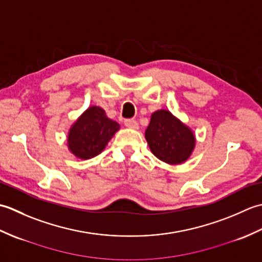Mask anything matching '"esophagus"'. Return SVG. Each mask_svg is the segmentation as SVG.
Segmentation results:
<instances>
[{
  "label": "esophagus",
  "mask_w": 262,
  "mask_h": 262,
  "mask_svg": "<svg viewBox=\"0 0 262 262\" xmlns=\"http://www.w3.org/2000/svg\"><path fill=\"white\" fill-rule=\"evenodd\" d=\"M125 126L127 128H132V129H137L138 128V122L134 119H126L125 120Z\"/></svg>",
  "instance_id": "1"
}]
</instances>
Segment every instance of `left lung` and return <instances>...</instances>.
Masks as SVG:
<instances>
[{"mask_svg": "<svg viewBox=\"0 0 262 262\" xmlns=\"http://www.w3.org/2000/svg\"><path fill=\"white\" fill-rule=\"evenodd\" d=\"M145 138L151 152L168 164L185 162L196 145V138L190 128L164 109L152 114Z\"/></svg>", "mask_w": 262, "mask_h": 262, "instance_id": "obj_1", "label": "left lung"}]
</instances>
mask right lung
I'll use <instances>...</instances> for the list:
<instances>
[{"instance_id": "obj_1", "label": "right lung", "mask_w": 262, "mask_h": 262, "mask_svg": "<svg viewBox=\"0 0 262 262\" xmlns=\"http://www.w3.org/2000/svg\"><path fill=\"white\" fill-rule=\"evenodd\" d=\"M119 128L118 122L108 118L102 108L92 105L71 126L68 136L69 149L82 160L97 157Z\"/></svg>"}]
</instances>
